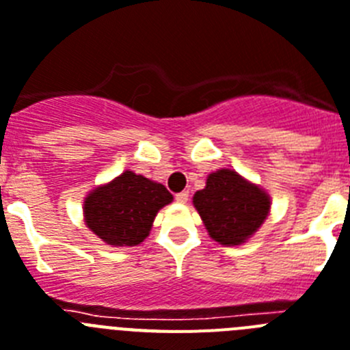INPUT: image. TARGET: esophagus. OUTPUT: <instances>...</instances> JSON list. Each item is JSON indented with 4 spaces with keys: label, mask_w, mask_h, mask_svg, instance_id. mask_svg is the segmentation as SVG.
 Instances as JSON below:
<instances>
[{
    "label": "esophagus",
    "mask_w": 350,
    "mask_h": 350,
    "mask_svg": "<svg viewBox=\"0 0 350 350\" xmlns=\"http://www.w3.org/2000/svg\"><path fill=\"white\" fill-rule=\"evenodd\" d=\"M188 192H179V193H176V200H178L179 204H187L188 202Z\"/></svg>",
    "instance_id": "1"
}]
</instances>
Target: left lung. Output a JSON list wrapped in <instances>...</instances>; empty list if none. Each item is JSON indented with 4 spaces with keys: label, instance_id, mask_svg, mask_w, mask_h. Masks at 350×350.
Here are the masks:
<instances>
[{
    "label": "left lung",
    "instance_id": "1",
    "mask_svg": "<svg viewBox=\"0 0 350 350\" xmlns=\"http://www.w3.org/2000/svg\"><path fill=\"white\" fill-rule=\"evenodd\" d=\"M192 202L209 238L224 247L247 243L262 227L271 209L269 193L234 169L208 174L206 187L193 193Z\"/></svg>",
    "mask_w": 350,
    "mask_h": 350
}]
</instances>
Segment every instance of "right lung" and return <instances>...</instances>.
I'll use <instances>...</instances> for the list:
<instances>
[{
    "label": "right lung",
    "mask_w": 350,
    "mask_h": 350,
    "mask_svg": "<svg viewBox=\"0 0 350 350\" xmlns=\"http://www.w3.org/2000/svg\"><path fill=\"white\" fill-rule=\"evenodd\" d=\"M172 199L162 183L124 171L88 192L83 204L84 224L105 245L135 247L150 236L154 217Z\"/></svg>",
    "instance_id": "add662e5"
}]
</instances>
